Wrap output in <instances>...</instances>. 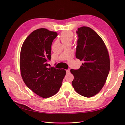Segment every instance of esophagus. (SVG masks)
I'll list each match as a JSON object with an SVG mask.
<instances>
[{
  "label": "esophagus",
  "instance_id": "esophagus-1",
  "mask_svg": "<svg viewBox=\"0 0 125 125\" xmlns=\"http://www.w3.org/2000/svg\"><path fill=\"white\" fill-rule=\"evenodd\" d=\"M70 69H67V70H66V72H67V73H70Z\"/></svg>",
  "mask_w": 125,
  "mask_h": 125
}]
</instances>
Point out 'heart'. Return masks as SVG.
<instances>
[{
    "mask_svg": "<svg viewBox=\"0 0 125 125\" xmlns=\"http://www.w3.org/2000/svg\"><path fill=\"white\" fill-rule=\"evenodd\" d=\"M73 38V34L72 32L66 31L63 32L60 35V40L62 42H65L67 41H72Z\"/></svg>",
    "mask_w": 125,
    "mask_h": 125,
    "instance_id": "heart-1",
    "label": "heart"
}]
</instances>
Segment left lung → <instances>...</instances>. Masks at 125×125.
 <instances>
[{
	"instance_id": "1",
	"label": "left lung",
	"mask_w": 125,
	"mask_h": 125,
	"mask_svg": "<svg viewBox=\"0 0 125 125\" xmlns=\"http://www.w3.org/2000/svg\"><path fill=\"white\" fill-rule=\"evenodd\" d=\"M76 57L83 61L79 69H71L74 75L72 84L80 95L91 97L104 86L110 71V59L104 42L99 35L87 27L79 28Z\"/></svg>"
}]
</instances>
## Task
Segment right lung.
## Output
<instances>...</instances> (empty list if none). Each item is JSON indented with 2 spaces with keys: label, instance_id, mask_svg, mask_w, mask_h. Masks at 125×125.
<instances>
[{
  "label": "right lung",
  "instance_id": "1",
  "mask_svg": "<svg viewBox=\"0 0 125 125\" xmlns=\"http://www.w3.org/2000/svg\"><path fill=\"white\" fill-rule=\"evenodd\" d=\"M57 33L41 28L32 31L24 42L20 52V67L26 85L37 95L46 98L59 90L66 72L48 68L52 43Z\"/></svg>",
  "mask_w": 125,
  "mask_h": 125
}]
</instances>
